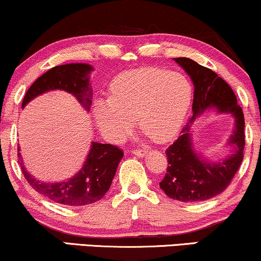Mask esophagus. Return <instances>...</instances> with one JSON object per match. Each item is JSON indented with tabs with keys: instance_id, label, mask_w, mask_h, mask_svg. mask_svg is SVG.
Masks as SVG:
<instances>
[{
	"instance_id": "esophagus-1",
	"label": "esophagus",
	"mask_w": 261,
	"mask_h": 261,
	"mask_svg": "<svg viewBox=\"0 0 261 261\" xmlns=\"http://www.w3.org/2000/svg\"><path fill=\"white\" fill-rule=\"evenodd\" d=\"M133 153H134L135 155H137V156L142 158V156H144V155H146V150H142V149H134V150H133Z\"/></svg>"
}]
</instances>
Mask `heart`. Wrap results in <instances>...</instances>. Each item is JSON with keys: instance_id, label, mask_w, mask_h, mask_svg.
Masks as SVG:
<instances>
[{"instance_id": "1", "label": "heart", "mask_w": 261, "mask_h": 261, "mask_svg": "<svg viewBox=\"0 0 261 261\" xmlns=\"http://www.w3.org/2000/svg\"><path fill=\"white\" fill-rule=\"evenodd\" d=\"M190 101V84L182 74L143 67L118 75L110 97L95 102L94 117L110 141L123 140L137 118L142 133L154 142H166L182 126Z\"/></svg>"}]
</instances>
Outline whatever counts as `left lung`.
Returning a JSON list of instances; mask_svg holds the SVG:
<instances>
[{"instance_id": "obj_1", "label": "left lung", "mask_w": 261, "mask_h": 261, "mask_svg": "<svg viewBox=\"0 0 261 261\" xmlns=\"http://www.w3.org/2000/svg\"><path fill=\"white\" fill-rule=\"evenodd\" d=\"M194 84L193 117L184 125L180 136L167 148V172L160 188L167 196L182 202H199L223 193L231 183L243 160L245 149V117L237 103L235 92L216 72L201 66L191 59L176 58ZM214 108L220 114H231L236 127L228 144L234 146V153L218 163L202 159L193 149L191 126L196 118L206 109Z\"/></svg>"}]
</instances>
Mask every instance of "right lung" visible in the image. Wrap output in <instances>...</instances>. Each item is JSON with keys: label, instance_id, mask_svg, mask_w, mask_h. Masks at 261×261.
Segmentation results:
<instances>
[{"label": "right lung", "instance_id": "add662e5", "mask_svg": "<svg viewBox=\"0 0 261 261\" xmlns=\"http://www.w3.org/2000/svg\"><path fill=\"white\" fill-rule=\"evenodd\" d=\"M92 66L88 64L55 66L36 79L29 88L21 107L24 108L38 95L58 89L70 92L89 111L92 97L89 81ZM18 151H20V148H18ZM123 155V150L113 144L92 142L87 160L75 176L64 182L45 183L39 182L26 171L21 154L18 153L22 173L30 186L49 200L71 207L85 206L101 200L110 189Z\"/></svg>", "mask_w": 261, "mask_h": 261}]
</instances>
